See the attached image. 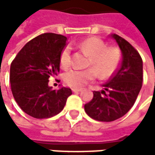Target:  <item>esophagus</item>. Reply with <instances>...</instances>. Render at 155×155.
<instances>
[{
  "label": "esophagus",
  "mask_w": 155,
  "mask_h": 155,
  "mask_svg": "<svg viewBox=\"0 0 155 155\" xmlns=\"http://www.w3.org/2000/svg\"><path fill=\"white\" fill-rule=\"evenodd\" d=\"M71 90H72L73 93H78V92H81L83 89L82 88H72Z\"/></svg>",
  "instance_id": "1"
}]
</instances>
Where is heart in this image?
Listing matches in <instances>:
<instances>
[{"mask_svg": "<svg viewBox=\"0 0 155 155\" xmlns=\"http://www.w3.org/2000/svg\"><path fill=\"white\" fill-rule=\"evenodd\" d=\"M77 46L90 55L87 63V66H90V68L67 71L63 75V80L68 85L74 88L83 87L87 83L95 80L98 76V72L102 78H106L117 70L121 60V53L116 47L106 46L104 41L97 37L87 38ZM59 62L64 68L71 64L70 46L64 47L61 51Z\"/></svg>", "mask_w": 155, "mask_h": 155, "instance_id": "obj_1", "label": "heart"}]
</instances>
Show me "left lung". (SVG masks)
Segmentation results:
<instances>
[{
    "mask_svg": "<svg viewBox=\"0 0 155 155\" xmlns=\"http://www.w3.org/2000/svg\"><path fill=\"white\" fill-rule=\"evenodd\" d=\"M122 52L120 68L105 84L101 92L94 91L84 110L94 120L111 122L124 116L132 108L142 86V59L127 41L111 34ZM108 94H107V93Z\"/></svg>",
    "mask_w": 155,
    "mask_h": 155,
    "instance_id": "obj_1",
    "label": "left lung"
}]
</instances>
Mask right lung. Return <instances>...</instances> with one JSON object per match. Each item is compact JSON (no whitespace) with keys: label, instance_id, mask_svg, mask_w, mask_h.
Returning <instances> with one entry per match:
<instances>
[{"label":"right lung","instance_id":"obj_1","mask_svg":"<svg viewBox=\"0 0 155 155\" xmlns=\"http://www.w3.org/2000/svg\"><path fill=\"white\" fill-rule=\"evenodd\" d=\"M66 41L60 34H41L27 43L11 64L13 96L29 116L45 119L57 115L72 94L70 88L56 91L48 85L49 77L59 72V57Z\"/></svg>","mask_w":155,"mask_h":155}]
</instances>
